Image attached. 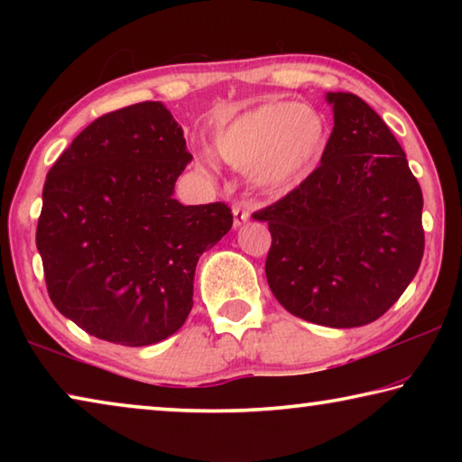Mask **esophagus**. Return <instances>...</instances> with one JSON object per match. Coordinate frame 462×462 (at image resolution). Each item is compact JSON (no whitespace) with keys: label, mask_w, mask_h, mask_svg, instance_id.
<instances>
[{"label":"esophagus","mask_w":462,"mask_h":462,"mask_svg":"<svg viewBox=\"0 0 462 462\" xmlns=\"http://www.w3.org/2000/svg\"><path fill=\"white\" fill-rule=\"evenodd\" d=\"M232 214H234V228H240L242 224H246L250 220L248 208L242 206V203H236V206L232 208Z\"/></svg>","instance_id":"1"}]
</instances>
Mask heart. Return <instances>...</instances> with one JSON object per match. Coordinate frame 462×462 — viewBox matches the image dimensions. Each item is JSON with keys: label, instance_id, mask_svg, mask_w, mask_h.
Instances as JSON below:
<instances>
[{"label": "heart", "instance_id": "b5f03b06", "mask_svg": "<svg viewBox=\"0 0 462 462\" xmlns=\"http://www.w3.org/2000/svg\"><path fill=\"white\" fill-rule=\"evenodd\" d=\"M330 128L322 112L289 99H269L217 126L212 151L226 165L246 171L267 193H287L322 162Z\"/></svg>", "mask_w": 462, "mask_h": 462}]
</instances>
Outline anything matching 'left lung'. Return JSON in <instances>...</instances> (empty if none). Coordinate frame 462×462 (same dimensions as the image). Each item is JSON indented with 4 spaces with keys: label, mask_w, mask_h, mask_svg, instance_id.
Segmentation results:
<instances>
[{
    "label": "left lung",
    "mask_w": 462,
    "mask_h": 462,
    "mask_svg": "<svg viewBox=\"0 0 462 462\" xmlns=\"http://www.w3.org/2000/svg\"><path fill=\"white\" fill-rule=\"evenodd\" d=\"M334 128L319 167L253 217L273 236L267 281L289 314L330 328L371 324L424 256V198L403 148L355 93H326Z\"/></svg>",
    "instance_id": "8db88e82"
}]
</instances>
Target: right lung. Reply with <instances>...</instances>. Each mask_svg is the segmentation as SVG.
I'll return each instance as SVG.
<instances>
[{
	"instance_id": "1",
	"label": "right lung",
	"mask_w": 462,
	"mask_h": 462,
	"mask_svg": "<svg viewBox=\"0 0 462 462\" xmlns=\"http://www.w3.org/2000/svg\"><path fill=\"white\" fill-rule=\"evenodd\" d=\"M191 159L169 109L143 101L91 122L49 171L36 246L54 308L81 330L146 346L185 324L199 256L232 228L226 203L173 198Z\"/></svg>"
}]
</instances>
